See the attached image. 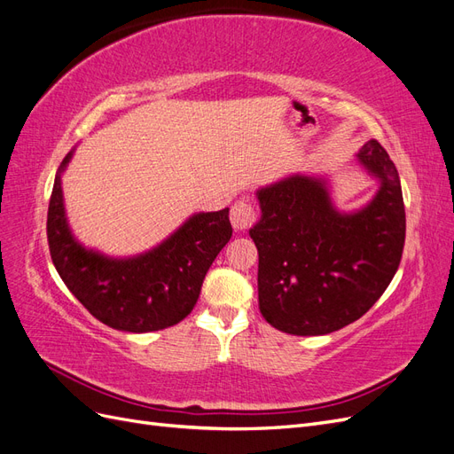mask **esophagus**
Instances as JSON below:
<instances>
[{"mask_svg": "<svg viewBox=\"0 0 454 454\" xmlns=\"http://www.w3.org/2000/svg\"><path fill=\"white\" fill-rule=\"evenodd\" d=\"M231 223L237 231H248L255 223V210L246 199L237 200L231 208Z\"/></svg>", "mask_w": 454, "mask_h": 454, "instance_id": "esophagus-1", "label": "esophagus"}]
</instances>
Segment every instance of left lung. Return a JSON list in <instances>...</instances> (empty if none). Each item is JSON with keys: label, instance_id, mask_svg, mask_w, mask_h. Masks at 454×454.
Masks as SVG:
<instances>
[{"label": "left lung", "instance_id": "8db88e82", "mask_svg": "<svg viewBox=\"0 0 454 454\" xmlns=\"http://www.w3.org/2000/svg\"><path fill=\"white\" fill-rule=\"evenodd\" d=\"M380 187L365 208L340 214L320 177L292 176L257 191L250 229L259 254V310L290 335L337 332L377 303L400 267L405 206L400 176L377 140L358 153Z\"/></svg>", "mask_w": 454, "mask_h": 454}]
</instances>
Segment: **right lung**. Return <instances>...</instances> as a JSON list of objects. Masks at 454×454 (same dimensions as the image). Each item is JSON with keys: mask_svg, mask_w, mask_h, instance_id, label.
I'll use <instances>...</instances> for the list:
<instances>
[{"mask_svg": "<svg viewBox=\"0 0 454 454\" xmlns=\"http://www.w3.org/2000/svg\"><path fill=\"white\" fill-rule=\"evenodd\" d=\"M47 212L49 252L60 278L96 320L119 332L147 333L193 310L206 272L232 235L229 208L189 217L170 239L132 259H109L75 242L64 215L60 172Z\"/></svg>", "mask_w": 454, "mask_h": 454, "instance_id": "1", "label": "right lung"}]
</instances>
